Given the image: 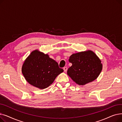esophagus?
Returning a JSON list of instances; mask_svg holds the SVG:
<instances>
[{"label":"esophagus","mask_w":122,"mask_h":122,"mask_svg":"<svg viewBox=\"0 0 122 122\" xmlns=\"http://www.w3.org/2000/svg\"><path fill=\"white\" fill-rule=\"evenodd\" d=\"M63 69H64V72H67V67H64L63 68Z\"/></svg>","instance_id":"esophagus-1"}]
</instances>
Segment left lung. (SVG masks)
<instances>
[{
	"instance_id": "left-lung-1",
	"label": "left lung",
	"mask_w": 122,
	"mask_h": 122,
	"mask_svg": "<svg viewBox=\"0 0 122 122\" xmlns=\"http://www.w3.org/2000/svg\"><path fill=\"white\" fill-rule=\"evenodd\" d=\"M69 61L72 65L68 68L67 74L79 85H85L95 80L102 69L100 60L90 50L72 54Z\"/></svg>"
}]
</instances>
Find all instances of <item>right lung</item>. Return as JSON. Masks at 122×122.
<instances>
[{
	"mask_svg": "<svg viewBox=\"0 0 122 122\" xmlns=\"http://www.w3.org/2000/svg\"><path fill=\"white\" fill-rule=\"evenodd\" d=\"M22 71L29 84L44 89L52 84L57 76L64 70L47 54L35 50L25 61Z\"/></svg>",
	"mask_w": 122,
	"mask_h": 122,
	"instance_id": "obj_1",
	"label": "right lung"
}]
</instances>
